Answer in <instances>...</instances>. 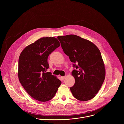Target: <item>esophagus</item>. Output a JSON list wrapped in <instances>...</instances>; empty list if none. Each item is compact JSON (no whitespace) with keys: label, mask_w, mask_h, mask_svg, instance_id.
I'll use <instances>...</instances> for the list:
<instances>
[{"label":"esophagus","mask_w":124,"mask_h":124,"mask_svg":"<svg viewBox=\"0 0 124 124\" xmlns=\"http://www.w3.org/2000/svg\"><path fill=\"white\" fill-rule=\"evenodd\" d=\"M65 77H65V76H64V77H61V79H63V80H64V79H65Z\"/></svg>","instance_id":"obj_1"}]
</instances>
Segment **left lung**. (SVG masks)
<instances>
[{"label":"left lung","mask_w":124,"mask_h":124,"mask_svg":"<svg viewBox=\"0 0 124 124\" xmlns=\"http://www.w3.org/2000/svg\"><path fill=\"white\" fill-rule=\"evenodd\" d=\"M65 54L73 63L72 74L75 83L70 88L74 97L81 101L93 99L104 81L105 70L99 48L91 42L75 35L58 36Z\"/></svg>","instance_id":"left-lung-1"}]
</instances>
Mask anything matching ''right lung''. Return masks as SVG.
Returning <instances> with one entry per match:
<instances>
[{
    "mask_svg": "<svg viewBox=\"0 0 124 124\" xmlns=\"http://www.w3.org/2000/svg\"><path fill=\"white\" fill-rule=\"evenodd\" d=\"M54 37H43L27 46L19 59L18 77L28 94L34 99L47 101L55 96L61 81L46 72L47 58L60 46Z\"/></svg>",
    "mask_w": 124,
    "mask_h": 124,
    "instance_id": "obj_1",
    "label": "right lung"
}]
</instances>
